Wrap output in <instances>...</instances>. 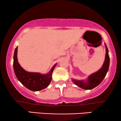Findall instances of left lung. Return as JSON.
<instances>
[{
    "mask_svg": "<svg viewBox=\"0 0 121 121\" xmlns=\"http://www.w3.org/2000/svg\"><path fill=\"white\" fill-rule=\"evenodd\" d=\"M105 47H106V56H105V61H104L102 68L98 72H95V73L89 76L86 82L72 80V81L76 85H77L81 88L84 89L89 90L92 89L96 87L102 81L108 71L110 64V59L109 53H108L109 51H108V49L107 48L106 44H105Z\"/></svg>",
    "mask_w": 121,
    "mask_h": 121,
    "instance_id": "1",
    "label": "left lung"
}]
</instances>
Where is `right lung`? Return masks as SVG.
<instances>
[{"instance_id":"1","label":"right lung","mask_w":121,"mask_h":121,"mask_svg":"<svg viewBox=\"0 0 121 121\" xmlns=\"http://www.w3.org/2000/svg\"><path fill=\"white\" fill-rule=\"evenodd\" d=\"M17 52V47L15 50L13 55V70L18 80L24 86L32 91H39L46 88L52 80V72L56 64L47 74L28 72L22 68L18 62Z\"/></svg>"}]
</instances>
